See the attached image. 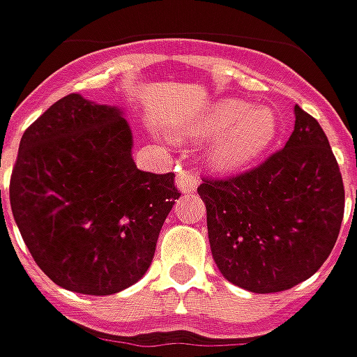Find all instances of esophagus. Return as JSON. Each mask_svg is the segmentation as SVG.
Listing matches in <instances>:
<instances>
[{
    "label": "esophagus",
    "mask_w": 357,
    "mask_h": 357,
    "mask_svg": "<svg viewBox=\"0 0 357 357\" xmlns=\"http://www.w3.org/2000/svg\"><path fill=\"white\" fill-rule=\"evenodd\" d=\"M176 183H178V188L181 189L183 193H193L199 185V178L191 172V169H179Z\"/></svg>",
    "instance_id": "esophagus-1"
}]
</instances>
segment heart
Here are the masks:
<instances>
[{
    "label": "heart",
    "mask_w": 357,
    "mask_h": 357,
    "mask_svg": "<svg viewBox=\"0 0 357 357\" xmlns=\"http://www.w3.org/2000/svg\"><path fill=\"white\" fill-rule=\"evenodd\" d=\"M218 135L207 146L213 168L229 172L258 160L278 135V117L268 107H250L240 99H220L179 128L185 137Z\"/></svg>",
    "instance_id": "obj_1"
}]
</instances>
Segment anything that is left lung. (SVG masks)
<instances>
[{
	"label": "left lung",
	"mask_w": 357,
	"mask_h": 357,
	"mask_svg": "<svg viewBox=\"0 0 357 357\" xmlns=\"http://www.w3.org/2000/svg\"><path fill=\"white\" fill-rule=\"evenodd\" d=\"M197 191L217 268L252 293L309 280L340 234V168L319 121L299 105L285 146L232 178H203Z\"/></svg>",
	"instance_id": "left-lung-1"
}]
</instances>
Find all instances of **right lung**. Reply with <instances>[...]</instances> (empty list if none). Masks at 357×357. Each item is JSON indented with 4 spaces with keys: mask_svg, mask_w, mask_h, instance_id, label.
Returning a JSON list of instances; mask_svg holds the SVG:
<instances>
[{
    "mask_svg": "<svg viewBox=\"0 0 357 357\" xmlns=\"http://www.w3.org/2000/svg\"><path fill=\"white\" fill-rule=\"evenodd\" d=\"M130 148L123 113L77 93L58 99L23 132L11 211L36 266L64 289L113 295L152 264L181 193L172 172L138 169Z\"/></svg>",
    "mask_w": 357,
    "mask_h": 357,
    "instance_id": "1",
    "label": "right lung"
}]
</instances>
